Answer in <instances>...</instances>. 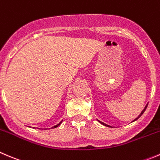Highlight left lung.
<instances>
[{"mask_svg": "<svg viewBox=\"0 0 160 160\" xmlns=\"http://www.w3.org/2000/svg\"><path fill=\"white\" fill-rule=\"evenodd\" d=\"M147 106H148V104H147V105H145V108H143V110H142V112H141V113H140V115H139V116H138V117H137V118H136V119H134V120H133V121H132V122H134V121H136V120H137V119H139V118H140V117H141V116H142V114H143V113H144V112H145V109H146ZM97 120H98V122H99V123H102V125H104V126H106V127H108V128H112V127L109 126V125H107V124H105V123H103V122H101V121H100V120H98V119H97Z\"/></svg>", "mask_w": 160, "mask_h": 160, "instance_id": "8db88e82", "label": "left lung"}]
</instances>
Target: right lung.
<instances>
[{"label":"right lung","instance_id":"right-lung-1","mask_svg":"<svg viewBox=\"0 0 160 160\" xmlns=\"http://www.w3.org/2000/svg\"><path fill=\"white\" fill-rule=\"evenodd\" d=\"M62 121H61V122H60V123H58V124H57V125H55V126L52 127V128H57V127H58V126H59V125H60V124H61V123H62ZM38 129H40V128H38ZM44 130H46V129H44Z\"/></svg>","mask_w":160,"mask_h":160}]
</instances>
